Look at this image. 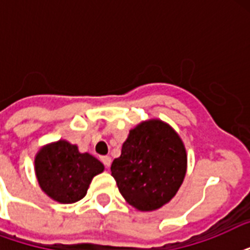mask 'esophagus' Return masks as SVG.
I'll list each match as a JSON object with an SVG mask.
<instances>
[{
  "mask_svg": "<svg viewBox=\"0 0 250 250\" xmlns=\"http://www.w3.org/2000/svg\"><path fill=\"white\" fill-rule=\"evenodd\" d=\"M101 161H102V164L105 165L106 168H109L110 165H111V158H110L109 156H104L101 157Z\"/></svg>",
  "mask_w": 250,
  "mask_h": 250,
  "instance_id": "esophagus-1",
  "label": "esophagus"
}]
</instances>
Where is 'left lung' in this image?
<instances>
[{
    "mask_svg": "<svg viewBox=\"0 0 250 250\" xmlns=\"http://www.w3.org/2000/svg\"><path fill=\"white\" fill-rule=\"evenodd\" d=\"M186 148L178 133L158 119L143 122L129 131L111 175L125 201L152 211L174 197L186 176Z\"/></svg>",
    "mask_w": 250,
    "mask_h": 250,
    "instance_id": "obj_1",
    "label": "left lung"
}]
</instances>
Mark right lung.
I'll return each instance as SVG.
<instances>
[{"mask_svg":"<svg viewBox=\"0 0 250 250\" xmlns=\"http://www.w3.org/2000/svg\"><path fill=\"white\" fill-rule=\"evenodd\" d=\"M35 170L41 189L61 204H72L86 194L93 176L104 165L64 140L46 145L37 153Z\"/></svg>","mask_w":250,"mask_h":250,"instance_id":"add662e5","label":"right lung"}]
</instances>
